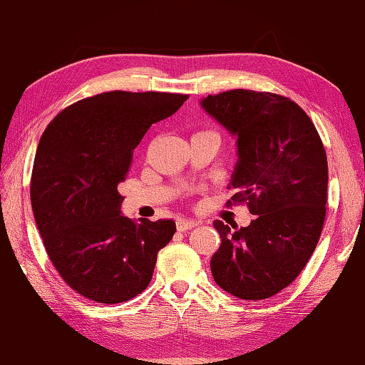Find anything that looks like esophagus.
I'll list each match as a JSON object with an SVG mask.
<instances>
[{
  "label": "esophagus",
  "mask_w": 365,
  "mask_h": 365,
  "mask_svg": "<svg viewBox=\"0 0 365 365\" xmlns=\"http://www.w3.org/2000/svg\"><path fill=\"white\" fill-rule=\"evenodd\" d=\"M199 223L196 220H188V218H178L177 220V230L178 231H188L191 227L197 226Z\"/></svg>",
  "instance_id": "34e87169"
}]
</instances>
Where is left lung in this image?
<instances>
[{
	"label": "left lung",
	"instance_id": "1",
	"mask_svg": "<svg viewBox=\"0 0 365 365\" xmlns=\"http://www.w3.org/2000/svg\"><path fill=\"white\" fill-rule=\"evenodd\" d=\"M199 104L235 138L232 201H247L255 215L240 230L213 221L221 237L210 259L213 280L245 301L272 297L302 272L323 230V142L301 107L274 93L231 90Z\"/></svg>",
	"mask_w": 365,
	"mask_h": 365
}]
</instances>
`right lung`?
<instances>
[{"instance_id":"1","label":"right lung","mask_w":365,"mask_h":365,"mask_svg":"<svg viewBox=\"0 0 365 365\" xmlns=\"http://www.w3.org/2000/svg\"><path fill=\"white\" fill-rule=\"evenodd\" d=\"M187 99L156 91L101 93L66 107L42 134L31 174L34 220L50 261L83 297L125 302L152 280L175 221L123 217L118 183L148 128Z\"/></svg>"}]
</instances>
